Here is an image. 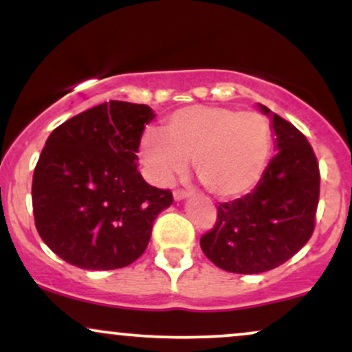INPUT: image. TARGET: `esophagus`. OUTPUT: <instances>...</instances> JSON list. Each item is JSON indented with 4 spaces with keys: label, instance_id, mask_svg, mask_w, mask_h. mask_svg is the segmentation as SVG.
Here are the masks:
<instances>
[{
    "label": "esophagus",
    "instance_id": "1",
    "mask_svg": "<svg viewBox=\"0 0 352 352\" xmlns=\"http://www.w3.org/2000/svg\"><path fill=\"white\" fill-rule=\"evenodd\" d=\"M188 197V193L187 192H182V190H175V192H173V200L175 201H182V200H185Z\"/></svg>",
    "mask_w": 352,
    "mask_h": 352
}]
</instances>
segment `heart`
<instances>
[{
  "label": "heart",
  "mask_w": 352,
  "mask_h": 352,
  "mask_svg": "<svg viewBox=\"0 0 352 352\" xmlns=\"http://www.w3.org/2000/svg\"><path fill=\"white\" fill-rule=\"evenodd\" d=\"M273 151L270 120L254 111L187 106L165 119L164 134L147 131L140 159L153 184L167 185L193 160L200 184L218 199H236L256 187Z\"/></svg>",
  "instance_id": "heart-1"
}]
</instances>
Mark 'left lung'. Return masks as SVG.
<instances>
[{
	"mask_svg": "<svg viewBox=\"0 0 352 352\" xmlns=\"http://www.w3.org/2000/svg\"><path fill=\"white\" fill-rule=\"evenodd\" d=\"M276 155L253 192L218 205L215 228L200 238L205 256L230 273L276 268L308 243L319 200V168L306 137L263 104Z\"/></svg>",
	"mask_w": 352,
	"mask_h": 352,
	"instance_id": "8db88e82",
	"label": "left lung"
}]
</instances>
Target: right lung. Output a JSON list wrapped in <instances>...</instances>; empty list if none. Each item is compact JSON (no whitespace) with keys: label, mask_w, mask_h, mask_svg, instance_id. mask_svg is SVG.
<instances>
[{"label":"right lung","mask_w":352,"mask_h":352,"mask_svg":"<svg viewBox=\"0 0 352 352\" xmlns=\"http://www.w3.org/2000/svg\"><path fill=\"white\" fill-rule=\"evenodd\" d=\"M155 112L109 100L71 117L47 137L33 175L39 236L67 263L117 270L147 248L172 193L137 172L140 137Z\"/></svg>","instance_id":"right-lung-1"}]
</instances>
